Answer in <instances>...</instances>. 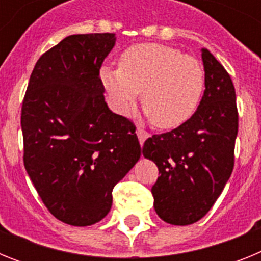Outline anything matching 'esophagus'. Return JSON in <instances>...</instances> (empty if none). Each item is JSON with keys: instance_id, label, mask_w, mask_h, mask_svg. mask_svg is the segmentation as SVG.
<instances>
[{"instance_id": "34e87169", "label": "esophagus", "mask_w": 261, "mask_h": 261, "mask_svg": "<svg viewBox=\"0 0 261 261\" xmlns=\"http://www.w3.org/2000/svg\"><path fill=\"white\" fill-rule=\"evenodd\" d=\"M136 133H137V136H138V140H140V145H144V142H145V140H146L147 137H149V133L146 132V130H145V129H142V128H140V126H138L137 129H136Z\"/></svg>"}]
</instances>
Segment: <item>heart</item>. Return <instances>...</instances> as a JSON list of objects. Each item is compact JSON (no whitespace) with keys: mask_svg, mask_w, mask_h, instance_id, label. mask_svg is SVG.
I'll use <instances>...</instances> for the list:
<instances>
[{"mask_svg":"<svg viewBox=\"0 0 261 261\" xmlns=\"http://www.w3.org/2000/svg\"><path fill=\"white\" fill-rule=\"evenodd\" d=\"M100 81L115 110L128 115L141 98L151 123L171 129L186 123L199 107L205 87L201 64L176 48L137 44L121 53L119 68L103 66Z\"/></svg>","mask_w":261,"mask_h":261,"instance_id":"obj_1","label":"heart"}]
</instances>
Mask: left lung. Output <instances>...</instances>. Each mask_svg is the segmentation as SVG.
I'll return each mask as SVG.
<instances>
[{
    "instance_id": "obj_1",
    "label": "left lung",
    "mask_w": 261,
    "mask_h": 261,
    "mask_svg": "<svg viewBox=\"0 0 261 261\" xmlns=\"http://www.w3.org/2000/svg\"><path fill=\"white\" fill-rule=\"evenodd\" d=\"M205 91L195 114L171 132L154 135L142 153L159 176L154 209L165 222L186 226L211 211L234 167L238 110L232 81L206 48L201 49Z\"/></svg>"
}]
</instances>
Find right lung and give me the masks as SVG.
Listing matches in <instances>:
<instances>
[{"mask_svg": "<svg viewBox=\"0 0 261 261\" xmlns=\"http://www.w3.org/2000/svg\"><path fill=\"white\" fill-rule=\"evenodd\" d=\"M115 34L70 35L36 62L23 99V162L50 214L71 226L103 220L112 190L141 155L135 124L105 100L99 70Z\"/></svg>", "mask_w": 261, "mask_h": 261, "instance_id": "right-lung-1", "label": "right lung"}]
</instances>
